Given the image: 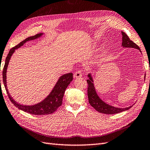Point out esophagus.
<instances>
[{"label": "esophagus", "instance_id": "esophagus-1", "mask_svg": "<svg viewBox=\"0 0 150 150\" xmlns=\"http://www.w3.org/2000/svg\"><path fill=\"white\" fill-rule=\"evenodd\" d=\"M74 78H80V77H82V71H81L80 70L76 71L74 74Z\"/></svg>", "mask_w": 150, "mask_h": 150}]
</instances>
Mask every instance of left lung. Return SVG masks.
I'll use <instances>...</instances> for the list:
<instances>
[{"label": "left lung", "instance_id": "left-lung-1", "mask_svg": "<svg viewBox=\"0 0 150 150\" xmlns=\"http://www.w3.org/2000/svg\"><path fill=\"white\" fill-rule=\"evenodd\" d=\"M121 33L122 35V46L123 47H125V48H136L139 50L141 51L139 47L136 43H134L133 41H132L125 33L122 31ZM88 76L89 79L87 80V82L88 84L87 95L88 98V102L91 105V106L93 107L96 110H97L98 112L105 114H114L121 112L122 111L128 110L132 108V105L126 108H114L113 106H111L105 103L104 102H103L100 99L96 93L95 87H94L93 83V80L91 74H88Z\"/></svg>", "mask_w": 150, "mask_h": 150}]
</instances>
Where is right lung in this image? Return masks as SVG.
I'll return each mask as SVG.
<instances>
[{"label":"right lung","mask_w":150,"mask_h":150,"mask_svg":"<svg viewBox=\"0 0 150 150\" xmlns=\"http://www.w3.org/2000/svg\"><path fill=\"white\" fill-rule=\"evenodd\" d=\"M42 35V33L37 34V35L29 37L26 39H25L24 41H21L18 45H17L16 46L11 48L8 52L7 56L6 59L5 65H4L3 71H2V77H3V83L4 84V87L6 88L7 96L9 98L10 100L12 102L16 108L22 110L25 112L29 113L31 114L34 115H46L50 114L53 113L54 111H56L58 108H59L62 104L63 97L64 96V93L68 85L73 80V74L72 73H69V74H65L60 76L58 81L57 82L56 85L53 88V91L50 93V95L47 97L45 100L42 102H40L36 105H23L17 103L14 100L12 99V97H11L9 93L8 92L6 84V72L7 68L8 62H9L10 58L12 56V54L14 53L16 49L19 48L21 46H23L25 42H27L30 40H35L36 38L40 37Z\"/></svg>","instance_id":"1"}]
</instances>
